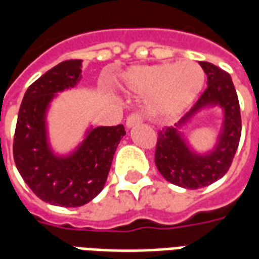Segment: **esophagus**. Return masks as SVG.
I'll use <instances>...</instances> for the list:
<instances>
[{"label":"esophagus","mask_w":259,"mask_h":259,"mask_svg":"<svg viewBox=\"0 0 259 259\" xmlns=\"http://www.w3.org/2000/svg\"><path fill=\"white\" fill-rule=\"evenodd\" d=\"M143 122V115L140 112H135L127 116L126 119V126L127 127H133V126H137Z\"/></svg>","instance_id":"34e87169"}]
</instances>
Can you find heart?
I'll list each match as a JSON object with an SVG mask.
<instances>
[{"instance_id": "1", "label": "heart", "mask_w": 259, "mask_h": 259, "mask_svg": "<svg viewBox=\"0 0 259 259\" xmlns=\"http://www.w3.org/2000/svg\"><path fill=\"white\" fill-rule=\"evenodd\" d=\"M205 81V73L193 61L136 68L126 74L130 91L151 97L150 111L159 118H176L193 104Z\"/></svg>"}]
</instances>
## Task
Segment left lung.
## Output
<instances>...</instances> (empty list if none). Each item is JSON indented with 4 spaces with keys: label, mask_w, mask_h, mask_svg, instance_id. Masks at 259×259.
Masks as SVG:
<instances>
[{
    "label": "left lung",
    "mask_w": 259,
    "mask_h": 259,
    "mask_svg": "<svg viewBox=\"0 0 259 259\" xmlns=\"http://www.w3.org/2000/svg\"><path fill=\"white\" fill-rule=\"evenodd\" d=\"M208 79L205 91L194 107L170 127L158 132L155 165L159 174L172 185L185 189H201L212 185L228 172L241 136V115L237 93L228 72L209 62H200ZM208 106L224 109L223 129L212 152L197 154L183 139L180 129L197 112Z\"/></svg>",
    "instance_id": "obj_1"
}]
</instances>
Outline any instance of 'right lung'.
<instances>
[{"label": "right lung", "mask_w": 259, "mask_h": 259, "mask_svg": "<svg viewBox=\"0 0 259 259\" xmlns=\"http://www.w3.org/2000/svg\"><path fill=\"white\" fill-rule=\"evenodd\" d=\"M81 79V59L64 61L37 79L25 93L14 137V159L26 185L53 205L81 206L101 193L123 124L100 126L87 132L73 152L55 155L48 144L47 109L57 93Z\"/></svg>", "instance_id": "add662e5"}]
</instances>
